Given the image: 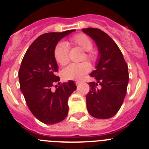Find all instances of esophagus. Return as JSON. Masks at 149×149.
<instances>
[{
    "mask_svg": "<svg viewBox=\"0 0 149 149\" xmlns=\"http://www.w3.org/2000/svg\"><path fill=\"white\" fill-rule=\"evenodd\" d=\"M81 83H82V81H75L76 85H79V84H81Z\"/></svg>",
    "mask_w": 149,
    "mask_h": 149,
    "instance_id": "34e87169",
    "label": "esophagus"
}]
</instances>
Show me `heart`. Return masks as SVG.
Instances as JSON below:
<instances>
[{"instance_id": "obj_1", "label": "heart", "mask_w": 149, "mask_h": 149, "mask_svg": "<svg viewBox=\"0 0 149 149\" xmlns=\"http://www.w3.org/2000/svg\"><path fill=\"white\" fill-rule=\"evenodd\" d=\"M71 42L78 46L83 51H86L85 58L90 61H94L95 54L91 49L93 48V42L87 36L77 34L71 39ZM55 60L59 64L63 65L68 62V50L65 42H60L56 45L54 49ZM90 70V65L86 62L81 63H72L64 68L63 72V77L66 80H79Z\"/></svg>"}]
</instances>
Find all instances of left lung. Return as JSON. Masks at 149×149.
<instances>
[{"label":"left lung","mask_w":149,"mask_h":149,"mask_svg":"<svg viewBox=\"0 0 149 149\" xmlns=\"http://www.w3.org/2000/svg\"><path fill=\"white\" fill-rule=\"evenodd\" d=\"M82 31L94 40L98 51L95 70L90 74L96 81L89 83L86 96L88 112L96 119H110L119 111L125 97L127 65L119 47L104 31L92 27Z\"/></svg>","instance_id":"left-lung-1"}]
</instances>
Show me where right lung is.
Wrapping results in <instances>:
<instances>
[{
    "mask_svg": "<svg viewBox=\"0 0 149 149\" xmlns=\"http://www.w3.org/2000/svg\"><path fill=\"white\" fill-rule=\"evenodd\" d=\"M74 31L48 33L39 36L27 49L18 72L20 89L29 109L38 120L47 125L65 119L68 97L77 88L73 81H68L56 85L55 91L51 89L60 81L56 75L58 65L54 49L60 39Z\"/></svg>",
    "mask_w": 149,
    "mask_h": 149,
    "instance_id": "obj_1",
    "label": "right lung"
}]
</instances>
